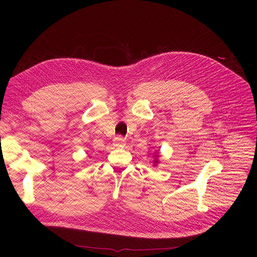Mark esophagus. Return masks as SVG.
<instances>
[{"label": "esophagus", "mask_w": 257, "mask_h": 257, "mask_svg": "<svg viewBox=\"0 0 257 257\" xmlns=\"http://www.w3.org/2000/svg\"><path fill=\"white\" fill-rule=\"evenodd\" d=\"M113 146L120 148V147H124L125 146V139L121 138V137H116L113 140Z\"/></svg>", "instance_id": "esophagus-1"}]
</instances>
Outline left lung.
<instances>
[{"label": "left lung", "instance_id": "obj_1", "mask_svg": "<svg viewBox=\"0 0 257 257\" xmlns=\"http://www.w3.org/2000/svg\"><path fill=\"white\" fill-rule=\"evenodd\" d=\"M154 163H155V164H156V163H157V161H156V160H155V161H154Z\"/></svg>", "mask_w": 257, "mask_h": 257}]
</instances>
